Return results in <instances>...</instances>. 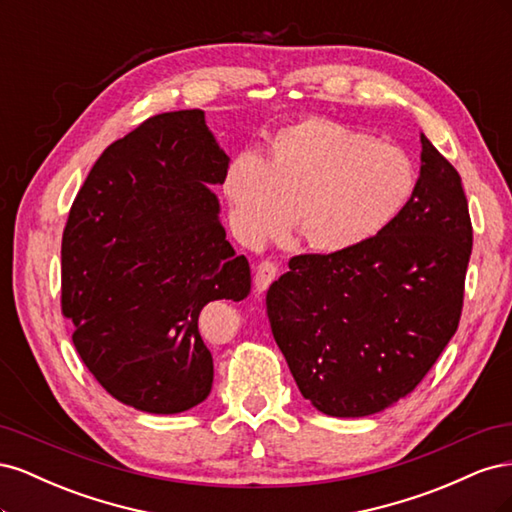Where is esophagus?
<instances>
[{
  "mask_svg": "<svg viewBox=\"0 0 512 512\" xmlns=\"http://www.w3.org/2000/svg\"><path fill=\"white\" fill-rule=\"evenodd\" d=\"M275 275H277V265H275V262L262 260L260 265L256 267V275H254L256 290L258 292H265L271 286V282L275 280Z\"/></svg>",
  "mask_w": 512,
  "mask_h": 512,
  "instance_id": "obj_1",
  "label": "esophagus"
}]
</instances>
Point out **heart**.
<instances>
[{
  "instance_id": "obj_1",
  "label": "heart",
  "mask_w": 512,
  "mask_h": 512,
  "mask_svg": "<svg viewBox=\"0 0 512 512\" xmlns=\"http://www.w3.org/2000/svg\"><path fill=\"white\" fill-rule=\"evenodd\" d=\"M416 188L408 153L324 117L277 132L265 158L243 151L224 175L232 224L245 241L280 232L292 209L297 237L339 254L382 235Z\"/></svg>"
}]
</instances>
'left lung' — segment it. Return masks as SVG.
Instances as JSON below:
<instances>
[{"label": "left lung", "mask_w": 512, "mask_h": 512, "mask_svg": "<svg viewBox=\"0 0 512 512\" xmlns=\"http://www.w3.org/2000/svg\"><path fill=\"white\" fill-rule=\"evenodd\" d=\"M421 175L382 235L339 254H301L267 292L290 374L329 416L393 406L425 378L459 327L472 254L455 166L421 134Z\"/></svg>", "instance_id": "8db88e82"}]
</instances>
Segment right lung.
Segmentation results:
<instances>
[{"label": "right lung", "mask_w": 512, "mask_h": 512, "mask_svg": "<svg viewBox=\"0 0 512 512\" xmlns=\"http://www.w3.org/2000/svg\"><path fill=\"white\" fill-rule=\"evenodd\" d=\"M230 158L200 108L153 115L104 149L61 239V314L94 378L151 414L205 401L213 359L198 333L211 301L250 294V265L226 241Z\"/></svg>", "instance_id": "right-lung-1"}]
</instances>
